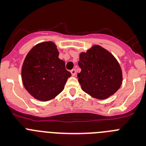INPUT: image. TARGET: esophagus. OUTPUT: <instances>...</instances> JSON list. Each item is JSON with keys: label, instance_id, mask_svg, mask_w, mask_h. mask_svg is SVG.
Listing matches in <instances>:
<instances>
[{"label": "esophagus", "instance_id": "1", "mask_svg": "<svg viewBox=\"0 0 146 146\" xmlns=\"http://www.w3.org/2000/svg\"><path fill=\"white\" fill-rule=\"evenodd\" d=\"M71 74H72V76H75L76 75V70H75V69H72V70H71Z\"/></svg>", "mask_w": 146, "mask_h": 146}]
</instances>
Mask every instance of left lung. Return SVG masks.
<instances>
[{
	"label": "left lung",
	"instance_id": "obj_1",
	"mask_svg": "<svg viewBox=\"0 0 146 146\" xmlns=\"http://www.w3.org/2000/svg\"><path fill=\"white\" fill-rule=\"evenodd\" d=\"M77 74L82 90L92 97L106 99L121 87L123 75L121 66L114 55L99 45L80 52Z\"/></svg>",
	"mask_w": 146,
	"mask_h": 146
}]
</instances>
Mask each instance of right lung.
I'll return each mask as SVG.
<instances>
[{
    "label": "right lung",
    "mask_w": 146,
    "mask_h": 146,
    "mask_svg": "<svg viewBox=\"0 0 146 146\" xmlns=\"http://www.w3.org/2000/svg\"><path fill=\"white\" fill-rule=\"evenodd\" d=\"M58 55L56 45L49 41L35 45L24 60L21 71L23 86L37 100L47 102L56 97L71 76Z\"/></svg>",
    "instance_id": "obj_1"
}]
</instances>
